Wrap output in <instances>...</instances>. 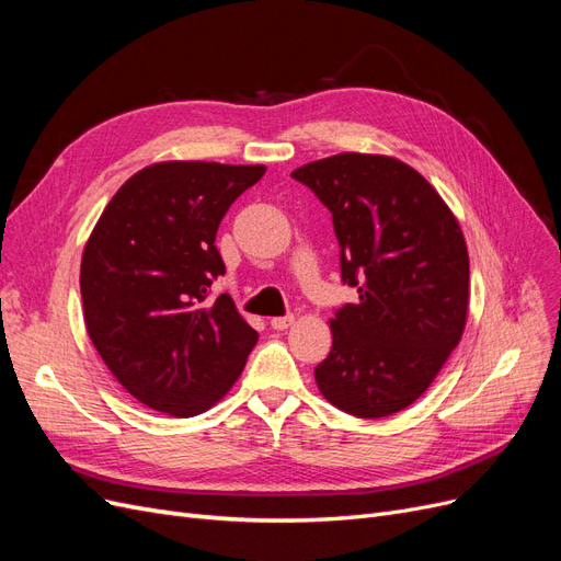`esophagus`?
Listing matches in <instances>:
<instances>
[{
  "label": "esophagus",
  "mask_w": 561,
  "mask_h": 561,
  "mask_svg": "<svg viewBox=\"0 0 561 561\" xmlns=\"http://www.w3.org/2000/svg\"><path fill=\"white\" fill-rule=\"evenodd\" d=\"M293 322H295V316H276V318H271V328L283 332V330L290 328Z\"/></svg>",
  "instance_id": "obj_1"
}]
</instances>
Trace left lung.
I'll return each mask as SVG.
<instances>
[{
	"mask_svg": "<svg viewBox=\"0 0 561 561\" xmlns=\"http://www.w3.org/2000/svg\"><path fill=\"white\" fill-rule=\"evenodd\" d=\"M293 178L332 213L342 280L360 301L336 309L316 383L339 410L381 419L423 396L468 318L463 231L428 180L393 157L344 151Z\"/></svg>",
	"mask_w": 561,
	"mask_h": 561,
	"instance_id": "left-lung-1",
	"label": "left lung"
}]
</instances>
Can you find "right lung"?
I'll list each match as a JSON object with an SVG mask.
<instances>
[{
    "mask_svg": "<svg viewBox=\"0 0 561 561\" xmlns=\"http://www.w3.org/2000/svg\"><path fill=\"white\" fill-rule=\"evenodd\" d=\"M266 165L163 161L122 184L81 257L83 320L116 381L151 410L196 416L241 377L254 332L229 295L215 236Z\"/></svg>",
    "mask_w": 561,
    "mask_h": 561,
    "instance_id": "add662e5",
    "label": "right lung"
}]
</instances>
